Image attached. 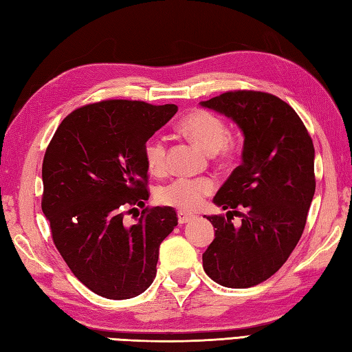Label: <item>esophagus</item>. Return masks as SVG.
<instances>
[{
	"instance_id": "34e87169",
	"label": "esophagus",
	"mask_w": 352,
	"mask_h": 352,
	"mask_svg": "<svg viewBox=\"0 0 352 352\" xmlns=\"http://www.w3.org/2000/svg\"><path fill=\"white\" fill-rule=\"evenodd\" d=\"M194 218V215L188 214V212H184V210H179L177 212V220H179V224H185V223H190Z\"/></svg>"
}]
</instances>
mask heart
I'll return each instance as SVG.
<instances>
[{"label": "heart", "mask_w": 352, "mask_h": 352, "mask_svg": "<svg viewBox=\"0 0 352 352\" xmlns=\"http://www.w3.org/2000/svg\"><path fill=\"white\" fill-rule=\"evenodd\" d=\"M181 129L194 143L209 153L230 156L233 146L228 140V128L221 117L206 110H196L181 122ZM166 143L161 137H152L144 144V161L151 173L158 175L166 168ZM215 182L210 177H176L156 190V200L161 205L181 210H196L203 200L212 194Z\"/></svg>", "instance_id": "obj_1"}]
</instances>
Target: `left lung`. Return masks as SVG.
<instances>
[{"instance_id":"obj_1","label":"left lung","mask_w":352,"mask_h":352,"mask_svg":"<svg viewBox=\"0 0 352 352\" xmlns=\"http://www.w3.org/2000/svg\"><path fill=\"white\" fill-rule=\"evenodd\" d=\"M200 105L229 117L244 135L242 164L214 197L230 209L228 218L206 217L215 238L203 270L226 287L259 285L282 268L302 235L316 185L314 142L294 108L270 93L228 91ZM230 214L243 217L239 228Z\"/></svg>"}]
</instances>
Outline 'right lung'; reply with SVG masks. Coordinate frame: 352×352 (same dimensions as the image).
Wrapping results in <instances>:
<instances>
[{
  "instance_id": "right-lung-1",
  "label": "right lung",
  "mask_w": 352,
  "mask_h": 352,
  "mask_svg": "<svg viewBox=\"0 0 352 352\" xmlns=\"http://www.w3.org/2000/svg\"><path fill=\"white\" fill-rule=\"evenodd\" d=\"M177 111L175 104L102 100L60 123L42 166V210L75 277L110 300L143 294L156 276L160 245L177 226L170 206L124 209L149 199L144 144Z\"/></svg>"
}]
</instances>
